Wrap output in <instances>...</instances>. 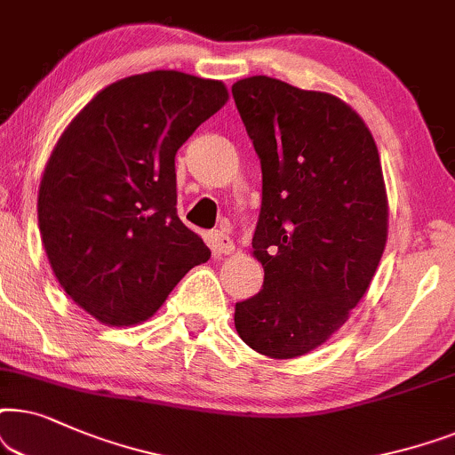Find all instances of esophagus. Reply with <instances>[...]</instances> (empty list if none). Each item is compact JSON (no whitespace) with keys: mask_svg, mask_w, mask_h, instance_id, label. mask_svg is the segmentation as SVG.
I'll return each mask as SVG.
<instances>
[{"mask_svg":"<svg viewBox=\"0 0 455 455\" xmlns=\"http://www.w3.org/2000/svg\"><path fill=\"white\" fill-rule=\"evenodd\" d=\"M212 250L216 253H224V256H228V253L235 251V243L224 231H214L212 233Z\"/></svg>","mask_w":455,"mask_h":455,"instance_id":"34e87169","label":"esophagus"}]
</instances>
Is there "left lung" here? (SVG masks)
<instances>
[{"label": "left lung", "mask_w": 455, "mask_h": 455, "mask_svg": "<svg viewBox=\"0 0 455 455\" xmlns=\"http://www.w3.org/2000/svg\"><path fill=\"white\" fill-rule=\"evenodd\" d=\"M262 166L253 256L264 284L235 306L239 337L270 358L323 345L358 306L387 243L377 143L335 95L270 76L233 84Z\"/></svg>", "instance_id": "obj_1"}]
</instances>
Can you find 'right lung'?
I'll list each match as a JSON object with an SVG mask.
<instances>
[{
	"mask_svg": "<svg viewBox=\"0 0 455 455\" xmlns=\"http://www.w3.org/2000/svg\"><path fill=\"white\" fill-rule=\"evenodd\" d=\"M220 81L177 70L100 91L62 132L39 187V231L72 301L100 323L154 316L210 250L177 214L174 156L227 104Z\"/></svg>",
	"mask_w": 455,
	"mask_h": 455,
	"instance_id": "1",
	"label": "right lung"
}]
</instances>
